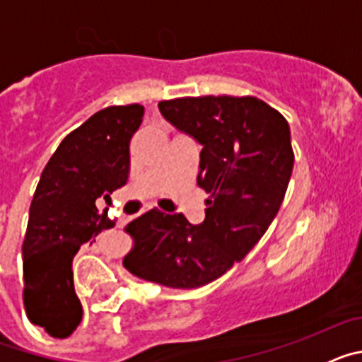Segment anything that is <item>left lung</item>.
Returning a JSON list of instances; mask_svg holds the SVG:
<instances>
[{"mask_svg":"<svg viewBox=\"0 0 362 362\" xmlns=\"http://www.w3.org/2000/svg\"><path fill=\"white\" fill-rule=\"evenodd\" d=\"M163 116L203 148L197 185L206 217L153 209L124 226L123 267L168 288L203 286L241 261L281 209L293 168L288 121L254 95H199L159 103Z\"/></svg>","mask_w":362,"mask_h":362,"instance_id":"8db88e82","label":"left lung"}]
</instances>
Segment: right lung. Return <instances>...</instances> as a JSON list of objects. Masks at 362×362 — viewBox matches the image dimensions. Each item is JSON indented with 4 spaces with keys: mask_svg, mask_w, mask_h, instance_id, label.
I'll return each instance as SVG.
<instances>
[{
    "mask_svg": "<svg viewBox=\"0 0 362 362\" xmlns=\"http://www.w3.org/2000/svg\"><path fill=\"white\" fill-rule=\"evenodd\" d=\"M141 105L95 112L59 143L32 197L23 239V305L32 325L65 339L83 319L72 259L83 243L114 226L95 206L129 179L130 139Z\"/></svg>",
    "mask_w": 362,
    "mask_h": 362,
    "instance_id": "right-lung-1",
    "label": "right lung"
}]
</instances>
